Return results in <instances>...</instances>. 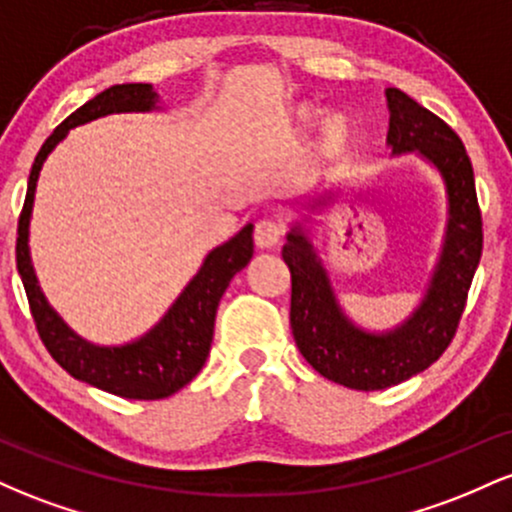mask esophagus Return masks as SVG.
<instances>
[{
    "mask_svg": "<svg viewBox=\"0 0 512 512\" xmlns=\"http://www.w3.org/2000/svg\"><path fill=\"white\" fill-rule=\"evenodd\" d=\"M281 238H284V226H281L279 221H274V219L257 221V226H255V245H257V248H264V250L276 248Z\"/></svg>",
    "mask_w": 512,
    "mask_h": 512,
    "instance_id": "esophagus-1",
    "label": "esophagus"
}]
</instances>
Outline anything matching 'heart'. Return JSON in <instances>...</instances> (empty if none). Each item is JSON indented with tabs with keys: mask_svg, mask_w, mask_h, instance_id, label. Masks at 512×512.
Here are the masks:
<instances>
[{
	"mask_svg": "<svg viewBox=\"0 0 512 512\" xmlns=\"http://www.w3.org/2000/svg\"><path fill=\"white\" fill-rule=\"evenodd\" d=\"M317 113L313 108H301L298 110V122H301L303 127L313 125ZM351 137H354V132H351V125L344 120V117H332V120L325 122V129H322V139H320V154L325 158H337L342 156L346 149H349L351 144Z\"/></svg>",
	"mask_w": 512,
	"mask_h": 512,
	"instance_id": "heart-1",
	"label": "heart"
}]
</instances>
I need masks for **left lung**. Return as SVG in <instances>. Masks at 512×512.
I'll use <instances>...</instances> for the list:
<instances>
[{
  "label": "left lung",
  "mask_w": 512,
  "mask_h": 512,
  "mask_svg": "<svg viewBox=\"0 0 512 512\" xmlns=\"http://www.w3.org/2000/svg\"><path fill=\"white\" fill-rule=\"evenodd\" d=\"M385 98L392 156L416 154L431 163L448 197L443 248L421 303L392 330H363L339 305L330 272L301 221L286 233L281 250L291 272V330L303 358L322 378L366 392L404 383L443 356L460 325L484 243L472 161L460 137L399 88H387ZM337 195L327 190L305 202V209H327Z\"/></svg>",
  "instance_id": "obj_1"
}]
</instances>
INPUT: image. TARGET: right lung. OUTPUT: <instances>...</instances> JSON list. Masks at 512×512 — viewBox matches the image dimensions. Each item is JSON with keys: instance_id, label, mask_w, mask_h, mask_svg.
Here are the masks:
<instances>
[{"instance_id": "obj_1", "label": "right lung", "mask_w": 512, "mask_h": 512, "mask_svg": "<svg viewBox=\"0 0 512 512\" xmlns=\"http://www.w3.org/2000/svg\"><path fill=\"white\" fill-rule=\"evenodd\" d=\"M158 101L161 98L151 84H117L74 110L45 139L43 149L35 156L26 202L19 216V238H16V267L45 349L72 378L127 399L170 397L202 370L214 339L216 308L223 291L228 289L233 276L252 260V223L204 257L199 272L149 332L120 346H98L79 337L48 303L31 262L28 228H31L40 170L52 149L67 137L69 129L113 113H151L161 108Z\"/></svg>"}]
</instances>
